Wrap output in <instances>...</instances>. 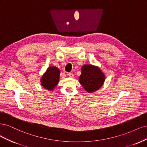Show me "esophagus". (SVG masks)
<instances>
[{
  "instance_id": "esophagus-1",
  "label": "esophagus",
  "mask_w": 147,
  "mask_h": 147,
  "mask_svg": "<svg viewBox=\"0 0 147 147\" xmlns=\"http://www.w3.org/2000/svg\"><path fill=\"white\" fill-rule=\"evenodd\" d=\"M68 76L69 77H70V78H73L74 77V74L73 73H72V72H69V73H68Z\"/></svg>"
}]
</instances>
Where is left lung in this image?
Listing matches in <instances>:
<instances>
[{"label": "left lung", "mask_w": 147, "mask_h": 147, "mask_svg": "<svg viewBox=\"0 0 147 147\" xmlns=\"http://www.w3.org/2000/svg\"><path fill=\"white\" fill-rule=\"evenodd\" d=\"M105 75L97 66L85 64L82 67L79 82L88 92H94L103 85Z\"/></svg>", "instance_id": "1"}]
</instances>
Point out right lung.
Listing matches in <instances>:
<instances>
[{
    "instance_id": "obj_1",
    "label": "right lung",
    "mask_w": 147,
    "mask_h": 147,
    "mask_svg": "<svg viewBox=\"0 0 147 147\" xmlns=\"http://www.w3.org/2000/svg\"><path fill=\"white\" fill-rule=\"evenodd\" d=\"M59 75L60 71L56 67H48L40 80L42 86L48 90H53L59 82Z\"/></svg>"
}]
</instances>
